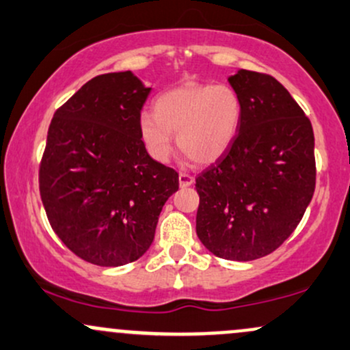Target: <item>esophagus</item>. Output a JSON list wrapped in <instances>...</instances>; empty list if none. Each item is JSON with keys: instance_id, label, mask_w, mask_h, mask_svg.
Listing matches in <instances>:
<instances>
[{"instance_id": "esophagus-1", "label": "esophagus", "mask_w": 350, "mask_h": 350, "mask_svg": "<svg viewBox=\"0 0 350 350\" xmlns=\"http://www.w3.org/2000/svg\"><path fill=\"white\" fill-rule=\"evenodd\" d=\"M179 184L180 187H189L194 184V178L191 174H186V172H180L179 174Z\"/></svg>"}]
</instances>
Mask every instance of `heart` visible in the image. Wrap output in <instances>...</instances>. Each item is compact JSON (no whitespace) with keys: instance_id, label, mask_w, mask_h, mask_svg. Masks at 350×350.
<instances>
[{"instance_id":"b5f03b06","label":"heart","mask_w":350,"mask_h":350,"mask_svg":"<svg viewBox=\"0 0 350 350\" xmlns=\"http://www.w3.org/2000/svg\"><path fill=\"white\" fill-rule=\"evenodd\" d=\"M242 98L227 83H184L163 92L154 113L139 116V135L152 159L166 163L172 152V133L196 163L211 164L228 150L239 131Z\"/></svg>"}]
</instances>
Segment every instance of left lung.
Segmentation results:
<instances>
[{"mask_svg":"<svg viewBox=\"0 0 350 350\" xmlns=\"http://www.w3.org/2000/svg\"><path fill=\"white\" fill-rule=\"evenodd\" d=\"M228 83L242 118L228 150L196 178V232L215 256L250 262L275 252L303 219L316 186L314 133L271 75L240 69Z\"/></svg>","mask_w":350,"mask_h":350,"instance_id":"left-lung-1","label":"left lung"}]
</instances>
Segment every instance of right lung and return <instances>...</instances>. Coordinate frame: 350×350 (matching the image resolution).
I'll use <instances>...</instances> for the list:
<instances>
[{
    "instance_id": "right-lung-1",
    "label": "right lung",
    "mask_w": 350,
    "mask_h": 350,
    "mask_svg": "<svg viewBox=\"0 0 350 350\" xmlns=\"http://www.w3.org/2000/svg\"><path fill=\"white\" fill-rule=\"evenodd\" d=\"M151 87L131 70L94 77L54 113L39 170L51 227L88 263L122 267L151 247L158 217L179 189L139 135Z\"/></svg>"
}]
</instances>
